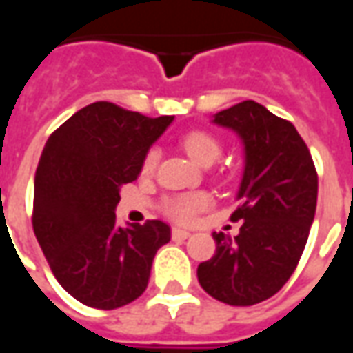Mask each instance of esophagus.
<instances>
[{"mask_svg":"<svg viewBox=\"0 0 353 353\" xmlns=\"http://www.w3.org/2000/svg\"><path fill=\"white\" fill-rule=\"evenodd\" d=\"M191 236V232L189 230H183V229H172V238L174 240H187V238Z\"/></svg>","mask_w":353,"mask_h":353,"instance_id":"34e87169","label":"esophagus"}]
</instances>
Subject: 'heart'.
Returning a JSON list of instances; mask_svg holds the SVG:
<instances>
[{
    "label": "heart",
    "mask_w": 353,
    "mask_h": 353,
    "mask_svg": "<svg viewBox=\"0 0 353 353\" xmlns=\"http://www.w3.org/2000/svg\"><path fill=\"white\" fill-rule=\"evenodd\" d=\"M181 143H183V149L192 161L199 162L202 166L214 164L219 159L223 149L221 141L215 138L214 134H210L206 130H192L189 134H185ZM157 162H159V149L151 147L143 157L141 168H143L145 174H149V172L154 170ZM208 206H210V196L206 192H187V194H179V196H172V199L166 200L164 202V212L176 221L191 223Z\"/></svg>",
    "instance_id": "1"
}]
</instances>
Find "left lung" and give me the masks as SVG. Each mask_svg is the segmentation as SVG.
<instances>
[{
  "label": "left lung",
  "mask_w": 353,
  "mask_h": 353,
  "mask_svg": "<svg viewBox=\"0 0 353 353\" xmlns=\"http://www.w3.org/2000/svg\"><path fill=\"white\" fill-rule=\"evenodd\" d=\"M244 143L238 236L214 232L215 255L196 276L208 295L230 306H252L276 295L299 265L318 202V174L293 124L245 100L214 115Z\"/></svg>",
  "instance_id": "left-lung-1"
}]
</instances>
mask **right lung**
Listing matches in <instances>:
<instances>
[{
  "mask_svg": "<svg viewBox=\"0 0 353 353\" xmlns=\"http://www.w3.org/2000/svg\"><path fill=\"white\" fill-rule=\"evenodd\" d=\"M174 117L157 119L109 101L79 109L50 134L34 181V232L58 283L79 303L113 310L149 283L170 227L153 219L119 227L123 185Z\"/></svg>",
  "mask_w": 353,
  "mask_h": 353,
  "instance_id": "right-lung-1",
  "label": "right lung"
}]
</instances>
